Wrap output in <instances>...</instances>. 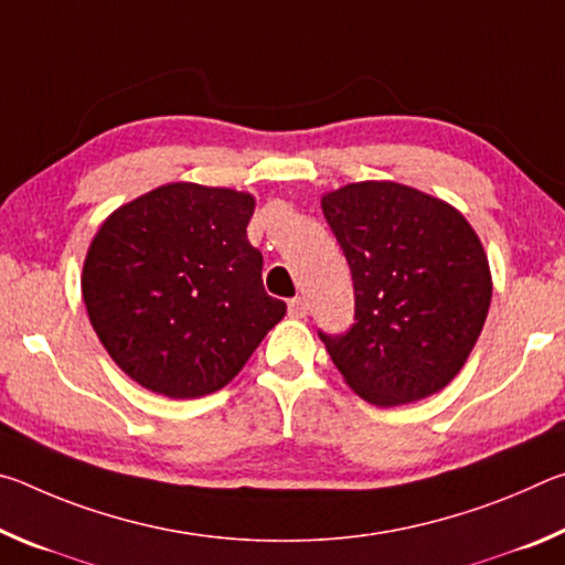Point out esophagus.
Here are the masks:
<instances>
[{"mask_svg": "<svg viewBox=\"0 0 565 565\" xmlns=\"http://www.w3.org/2000/svg\"><path fill=\"white\" fill-rule=\"evenodd\" d=\"M306 313H309V303H306L303 296H294V299L289 301V317L303 319Z\"/></svg>", "mask_w": 565, "mask_h": 565, "instance_id": "34e87169", "label": "esophagus"}]
</instances>
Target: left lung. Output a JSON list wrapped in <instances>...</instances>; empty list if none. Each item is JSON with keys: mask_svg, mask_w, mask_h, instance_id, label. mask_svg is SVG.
I'll return each mask as SVG.
<instances>
[{"mask_svg": "<svg viewBox=\"0 0 565 565\" xmlns=\"http://www.w3.org/2000/svg\"><path fill=\"white\" fill-rule=\"evenodd\" d=\"M353 279V323L323 333L347 384L398 406L441 391L481 337L491 271L454 206L394 181H361L321 199Z\"/></svg>", "mask_w": 565, "mask_h": 565, "instance_id": "8db88e82", "label": "left lung"}]
</instances>
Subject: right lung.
Segmentation results:
<instances>
[{
    "label": "right lung",
    "mask_w": 565,
    "mask_h": 565,
    "mask_svg": "<svg viewBox=\"0 0 565 565\" xmlns=\"http://www.w3.org/2000/svg\"><path fill=\"white\" fill-rule=\"evenodd\" d=\"M252 214L254 196L179 181L102 224L82 294L104 349L137 384L169 398L214 394L284 319L246 238Z\"/></svg>",
    "instance_id": "right-lung-1"
}]
</instances>
